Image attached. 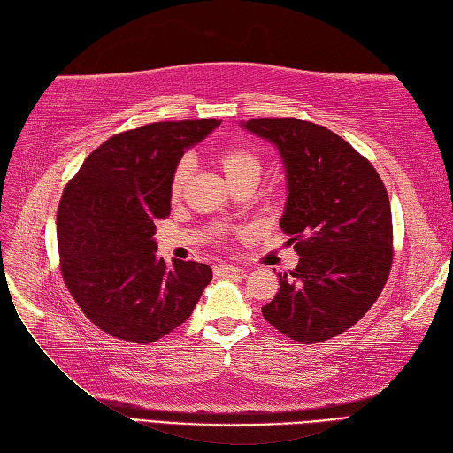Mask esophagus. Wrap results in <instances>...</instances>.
Here are the masks:
<instances>
[{
  "label": "esophagus",
  "mask_w": 453,
  "mask_h": 453,
  "mask_svg": "<svg viewBox=\"0 0 453 453\" xmlns=\"http://www.w3.org/2000/svg\"><path fill=\"white\" fill-rule=\"evenodd\" d=\"M235 273H239V268L227 265V263H219V265L214 266L216 276H229V274H235Z\"/></svg>",
  "instance_id": "34e87169"
}]
</instances>
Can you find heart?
Wrapping results in <instances>:
<instances>
[{"instance_id":"b5f03b06","label":"heart","mask_w":453,"mask_h":453,"mask_svg":"<svg viewBox=\"0 0 453 453\" xmlns=\"http://www.w3.org/2000/svg\"><path fill=\"white\" fill-rule=\"evenodd\" d=\"M216 159L232 185L242 179H257L263 165L258 151L243 142H229V143H224V146H219L216 151ZM188 175H190V159L180 157L177 161L175 169H173L171 185H169L171 195L175 198L180 195L182 188H185Z\"/></svg>"}]
</instances>
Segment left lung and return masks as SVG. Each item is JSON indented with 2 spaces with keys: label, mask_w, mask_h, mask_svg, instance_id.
Returning a JSON list of instances; mask_svg holds the SVG:
<instances>
[{
  "label": "left lung",
  "mask_w": 453,
  "mask_h": 453,
  "mask_svg": "<svg viewBox=\"0 0 453 453\" xmlns=\"http://www.w3.org/2000/svg\"><path fill=\"white\" fill-rule=\"evenodd\" d=\"M243 127L280 151L288 179L280 227L302 257L280 274L265 319L302 344L329 341L360 321L388 282L393 221L386 185L362 153L321 124L286 117Z\"/></svg>",
  "instance_id": "8db88e82"
}]
</instances>
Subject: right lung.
I'll return each mask as SVG.
<instances>
[{
  "instance_id": "right-lung-1",
  "label": "right lung",
  "mask_w": 453,
  "mask_h": 453,
  "mask_svg": "<svg viewBox=\"0 0 453 453\" xmlns=\"http://www.w3.org/2000/svg\"><path fill=\"white\" fill-rule=\"evenodd\" d=\"M216 119L151 122L114 134L67 182L56 214L60 271L85 317L114 339L148 344L188 319L211 280L195 261L165 265L153 242L171 211V175Z\"/></svg>"
}]
</instances>
